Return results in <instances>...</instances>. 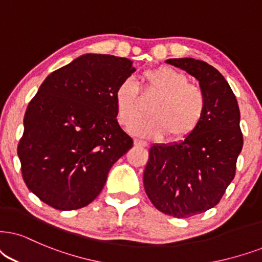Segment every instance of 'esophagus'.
Returning a JSON list of instances; mask_svg holds the SVG:
<instances>
[{
	"label": "esophagus",
	"instance_id": "1",
	"mask_svg": "<svg viewBox=\"0 0 262 262\" xmlns=\"http://www.w3.org/2000/svg\"><path fill=\"white\" fill-rule=\"evenodd\" d=\"M134 145H135V146H139V147H146L148 144H147L146 141H144V140H139V139H135Z\"/></svg>",
	"mask_w": 262,
	"mask_h": 262
}]
</instances>
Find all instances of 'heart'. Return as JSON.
Returning <instances> with one entry per match:
<instances>
[{"label": "heart", "mask_w": 262, "mask_h": 262, "mask_svg": "<svg viewBox=\"0 0 262 262\" xmlns=\"http://www.w3.org/2000/svg\"><path fill=\"white\" fill-rule=\"evenodd\" d=\"M147 91L157 93L150 108L151 117L139 121L132 128L135 135L160 139L168 135L173 141L184 140L201 124L205 112V95L187 76L170 66H160L142 74ZM118 122L130 127L141 116L137 84L132 78L123 79L115 92Z\"/></svg>", "instance_id": "heart-1"}]
</instances>
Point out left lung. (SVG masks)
I'll use <instances>...</instances> for the list:
<instances>
[{
    "instance_id": "8db88e82",
    "label": "left lung",
    "mask_w": 262,
    "mask_h": 262,
    "mask_svg": "<svg viewBox=\"0 0 262 262\" xmlns=\"http://www.w3.org/2000/svg\"><path fill=\"white\" fill-rule=\"evenodd\" d=\"M197 79L205 95V112L184 140L154 144L144 171L152 204L174 217H190L219 203L236 173L243 147L237 99L216 69L193 58L165 60Z\"/></svg>"
}]
</instances>
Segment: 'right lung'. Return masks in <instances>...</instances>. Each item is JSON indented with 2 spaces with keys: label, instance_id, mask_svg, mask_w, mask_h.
<instances>
[{
  "label": "right lung",
  "instance_id": "right-lung-1",
  "mask_svg": "<svg viewBox=\"0 0 262 262\" xmlns=\"http://www.w3.org/2000/svg\"><path fill=\"white\" fill-rule=\"evenodd\" d=\"M133 61L83 54L52 72L30 101L18 146L26 186L59 210L85 207L133 140L117 122L115 92Z\"/></svg>",
  "mask_w": 262,
  "mask_h": 262
}]
</instances>
